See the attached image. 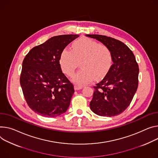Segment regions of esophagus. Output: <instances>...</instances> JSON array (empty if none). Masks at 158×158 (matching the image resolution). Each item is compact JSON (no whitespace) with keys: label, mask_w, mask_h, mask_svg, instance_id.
<instances>
[{"label":"esophagus","mask_w":158,"mask_h":158,"mask_svg":"<svg viewBox=\"0 0 158 158\" xmlns=\"http://www.w3.org/2000/svg\"><path fill=\"white\" fill-rule=\"evenodd\" d=\"M83 88V86H82V85H79L77 84H75L74 85V89L75 90H79L81 89H82Z\"/></svg>","instance_id":"1"}]
</instances>
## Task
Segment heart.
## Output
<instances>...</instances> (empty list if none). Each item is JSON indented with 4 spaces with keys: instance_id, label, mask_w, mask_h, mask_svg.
I'll return each instance as SVG.
<instances>
[{
    "instance_id": "obj_1",
    "label": "heart",
    "mask_w": 158,
    "mask_h": 158,
    "mask_svg": "<svg viewBox=\"0 0 158 158\" xmlns=\"http://www.w3.org/2000/svg\"><path fill=\"white\" fill-rule=\"evenodd\" d=\"M72 47V50H62L59 63L63 73L72 76L81 62V69L73 78L76 84L83 85L93 78L99 80L107 74L113 62V55L108 47L90 38H81L75 41Z\"/></svg>"
}]
</instances>
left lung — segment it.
<instances>
[{"mask_svg": "<svg viewBox=\"0 0 158 158\" xmlns=\"http://www.w3.org/2000/svg\"><path fill=\"white\" fill-rule=\"evenodd\" d=\"M108 47L113 64L103 79L94 86L91 110L98 115L113 117L130 105L138 87L139 66L135 57L123 42L100 35H85Z\"/></svg>", "mask_w": 158, "mask_h": 158, "instance_id": "left-lung-1", "label": "left lung"}]
</instances>
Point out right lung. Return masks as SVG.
Returning a JSON list of instances; mask_svg holds the SVG:
<instances>
[{
    "instance_id": "1",
    "label": "right lung",
    "mask_w": 158,
    "mask_h": 158,
    "mask_svg": "<svg viewBox=\"0 0 158 158\" xmlns=\"http://www.w3.org/2000/svg\"><path fill=\"white\" fill-rule=\"evenodd\" d=\"M78 35L50 38L33 48L24 57L20 84L29 107L43 117L65 113L74 93V85L62 73L60 56Z\"/></svg>"
}]
</instances>
